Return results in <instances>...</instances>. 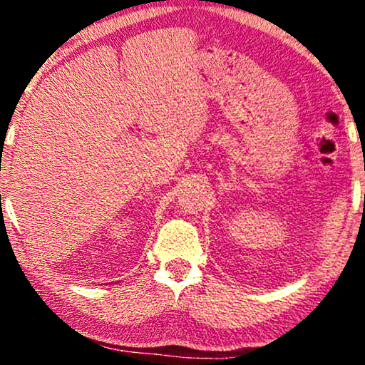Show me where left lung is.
Returning <instances> with one entry per match:
<instances>
[{"instance_id":"left-lung-1","label":"left lung","mask_w":365,"mask_h":365,"mask_svg":"<svg viewBox=\"0 0 365 365\" xmlns=\"http://www.w3.org/2000/svg\"><path fill=\"white\" fill-rule=\"evenodd\" d=\"M364 150V149H362ZM364 202H365V195H364Z\"/></svg>"}]
</instances>
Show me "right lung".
<instances>
[{"mask_svg":"<svg viewBox=\"0 0 365 365\" xmlns=\"http://www.w3.org/2000/svg\"><path fill=\"white\" fill-rule=\"evenodd\" d=\"M0 197H1V195H0Z\"/></svg>","mask_w":365,"mask_h":365,"instance_id":"1","label":"right lung"}]
</instances>
